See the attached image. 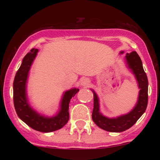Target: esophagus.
I'll return each mask as SVG.
<instances>
[{
	"label": "esophagus",
	"mask_w": 160,
	"mask_h": 160,
	"mask_svg": "<svg viewBox=\"0 0 160 160\" xmlns=\"http://www.w3.org/2000/svg\"><path fill=\"white\" fill-rule=\"evenodd\" d=\"M80 84L81 86H88L89 85V80L87 78H82L80 80Z\"/></svg>",
	"instance_id": "1"
}]
</instances>
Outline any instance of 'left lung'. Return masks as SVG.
<instances>
[{"label": "left lung", "instance_id": "8db88e82", "mask_svg": "<svg viewBox=\"0 0 160 160\" xmlns=\"http://www.w3.org/2000/svg\"><path fill=\"white\" fill-rule=\"evenodd\" d=\"M123 51H121L120 54H123ZM126 63L128 68L136 79L138 89H140L137 103L131 111L126 114L113 118L105 117L100 111V104L98 95L92 89H91L94 97V106L92 114L93 122L99 128L111 132H121L131 128L144 113L148 106V80L143 68L142 62L140 57L135 51L126 53Z\"/></svg>", "mask_w": 160, "mask_h": 160}]
</instances>
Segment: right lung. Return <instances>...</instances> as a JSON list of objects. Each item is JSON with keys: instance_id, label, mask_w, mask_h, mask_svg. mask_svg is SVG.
<instances>
[{"instance_id": "1", "label": "right lung", "mask_w": 160, "mask_h": 160, "mask_svg": "<svg viewBox=\"0 0 160 160\" xmlns=\"http://www.w3.org/2000/svg\"><path fill=\"white\" fill-rule=\"evenodd\" d=\"M38 49L33 48L23 58L13 81V102L18 117L33 129L41 132H51L63 127L69 120V103L79 89L72 88L62 95L58 111L52 117H47L33 108L27 95V82L29 71L35 59Z\"/></svg>"}]
</instances>
